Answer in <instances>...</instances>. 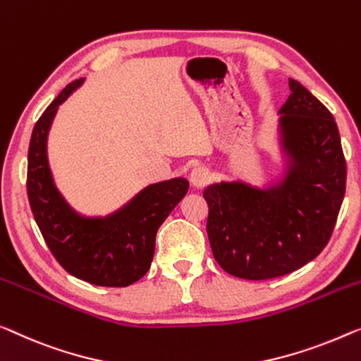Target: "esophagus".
Masks as SVG:
<instances>
[{
  "label": "esophagus",
  "mask_w": 361,
  "mask_h": 361,
  "mask_svg": "<svg viewBox=\"0 0 361 361\" xmlns=\"http://www.w3.org/2000/svg\"><path fill=\"white\" fill-rule=\"evenodd\" d=\"M211 180H212V173L206 169V166H196V169H192L190 175V181L195 188L207 186L209 183H211Z\"/></svg>",
  "instance_id": "1"
}]
</instances>
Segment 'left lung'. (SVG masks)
<instances>
[{"mask_svg":"<svg viewBox=\"0 0 361 361\" xmlns=\"http://www.w3.org/2000/svg\"><path fill=\"white\" fill-rule=\"evenodd\" d=\"M281 109L295 166L262 191L243 183L206 188L207 235L225 272L266 281L297 271L326 248L345 195L347 162L332 113L298 80Z\"/></svg>","mask_w":361,"mask_h":361,"instance_id":"left-lung-1","label":"left lung"}]
</instances>
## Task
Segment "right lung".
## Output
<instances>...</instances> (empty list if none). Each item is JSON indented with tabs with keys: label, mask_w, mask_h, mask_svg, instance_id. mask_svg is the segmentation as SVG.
Listing matches in <instances>:
<instances>
[{
	"label": "right lung",
	"mask_w": 361,
	"mask_h": 361,
	"mask_svg": "<svg viewBox=\"0 0 361 361\" xmlns=\"http://www.w3.org/2000/svg\"><path fill=\"white\" fill-rule=\"evenodd\" d=\"M80 82L82 78L68 84L35 123L27 157V196L43 240L64 271L100 287H126L147 274L157 230L190 185L185 178L150 185L106 219H82L73 212L53 185L47 134L58 105Z\"/></svg>",
	"instance_id": "obj_1"
}]
</instances>
